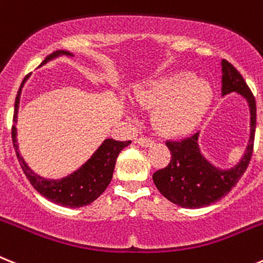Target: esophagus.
Returning a JSON list of instances; mask_svg holds the SVG:
<instances>
[{
	"instance_id": "1",
	"label": "esophagus",
	"mask_w": 263,
	"mask_h": 263,
	"mask_svg": "<svg viewBox=\"0 0 263 263\" xmlns=\"http://www.w3.org/2000/svg\"><path fill=\"white\" fill-rule=\"evenodd\" d=\"M137 143H138V145H141V146L147 147V146H152V145H153V141L150 140V138H146V137H141V138H138V140H137Z\"/></svg>"
}]
</instances>
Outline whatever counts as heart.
I'll return each instance as SVG.
<instances>
[{"instance_id": "b5f03b06", "label": "heart", "mask_w": 263, "mask_h": 263, "mask_svg": "<svg viewBox=\"0 0 263 263\" xmlns=\"http://www.w3.org/2000/svg\"><path fill=\"white\" fill-rule=\"evenodd\" d=\"M213 98L212 87L190 71H178L149 81L136 93L141 106L154 109V126L161 133L177 136L201 121Z\"/></svg>"}]
</instances>
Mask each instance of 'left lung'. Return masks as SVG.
I'll return each instance as SVG.
<instances>
[{
  "label": "left lung",
  "instance_id": "1",
  "mask_svg": "<svg viewBox=\"0 0 263 263\" xmlns=\"http://www.w3.org/2000/svg\"><path fill=\"white\" fill-rule=\"evenodd\" d=\"M233 91L246 98L251 116L249 145L242 159L234 167L222 170L209 162L199 152L198 132L182 140L166 141L172 158L166 167L154 173L153 181L165 198L181 208L198 209L219 201L237 185L248 169L254 147L255 98L241 73L230 62L222 60V96Z\"/></svg>",
  "mask_w": 263,
  "mask_h": 263
}]
</instances>
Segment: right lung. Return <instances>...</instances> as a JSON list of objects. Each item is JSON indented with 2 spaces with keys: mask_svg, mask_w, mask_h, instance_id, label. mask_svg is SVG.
<instances>
[{
  "mask_svg": "<svg viewBox=\"0 0 263 263\" xmlns=\"http://www.w3.org/2000/svg\"><path fill=\"white\" fill-rule=\"evenodd\" d=\"M58 55H73L70 51L57 50L53 54L45 58L42 65L49 62L53 58ZM28 77H25L22 81L20 90L15 97L14 104V114H13V126H12V140L13 146H14L15 154L18 158V162L24 170L25 176L29 179L31 186L37 190L41 196L48 198L49 201L54 202L57 205L66 206V208H81L91 203L98 198L102 193L106 190L110 181L113 178L114 166L118 154L123 147L130 145L132 141H116V140H105L104 143L98 147V150L91 156V158L87 161L85 165H82L77 172H74L70 176L65 177L61 179H45L44 177L37 176L33 170L25 163L24 158L18 152V145H17V129H15V122H17V114H18V104L20 96H21V89L24 86L25 81Z\"/></svg>",
  "mask_w": 263,
  "mask_h": 263,
  "instance_id": "add662e5",
  "label": "right lung"
}]
</instances>
